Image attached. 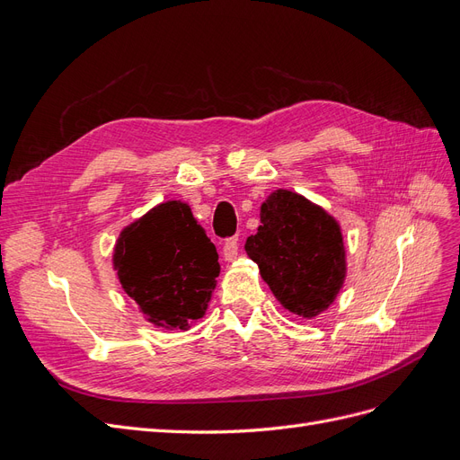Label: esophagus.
<instances>
[{
  "label": "esophagus",
  "instance_id": "1",
  "mask_svg": "<svg viewBox=\"0 0 460 460\" xmlns=\"http://www.w3.org/2000/svg\"><path fill=\"white\" fill-rule=\"evenodd\" d=\"M238 252H240L238 238H230V240H226L225 249H222V257H225V261L232 262L235 257H238Z\"/></svg>",
  "mask_w": 460,
  "mask_h": 460
}]
</instances>
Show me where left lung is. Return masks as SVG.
<instances>
[{
    "mask_svg": "<svg viewBox=\"0 0 460 460\" xmlns=\"http://www.w3.org/2000/svg\"><path fill=\"white\" fill-rule=\"evenodd\" d=\"M282 307L314 318L338 297L347 262L338 220L289 190H276L261 205V226L245 242Z\"/></svg>",
    "mask_w": 460,
    "mask_h": 460,
    "instance_id": "8db88e82",
    "label": "left lung"
}]
</instances>
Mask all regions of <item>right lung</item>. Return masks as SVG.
Returning a JSON list of instances; mask_svg holds the SVG:
<instances>
[{"label": "right lung", "instance_id": "obj_1", "mask_svg": "<svg viewBox=\"0 0 460 460\" xmlns=\"http://www.w3.org/2000/svg\"><path fill=\"white\" fill-rule=\"evenodd\" d=\"M113 267L146 320L188 330L207 311L220 274L215 243L182 201H166L119 235Z\"/></svg>", "mask_w": 460, "mask_h": 460}]
</instances>
